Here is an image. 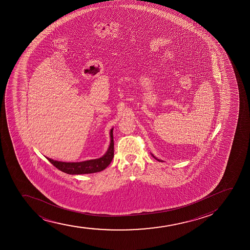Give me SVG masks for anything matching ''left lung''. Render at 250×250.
Returning <instances> with one entry per match:
<instances>
[{
    "label": "left lung",
    "mask_w": 250,
    "mask_h": 250,
    "mask_svg": "<svg viewBox=\"0 0 250 250\" xmlns=\"http://www.w3.org/2000/svg\"><path fill=\"white\" fill-rule=\"evenodd\" d=\"M156 159H157V158H156ZM158 161H159V162H161V160H158Z\"/></svg>",
    "instance_id": "1"
}]
</instances>
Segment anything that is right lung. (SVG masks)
I'll return each mask as SVG.
<instances>
[{"label": "right lung", "instance_id": "right-lung-1", "mask_svg": "<svg viewBox=\"0 0 250 250\" xmlns=\"http://www.w3.org/2000/svg\"><path fill=\"white\" fill-rule=\"evenodd\" d=\"M110 136H111V143H110L109 148L105 155L98 159H92V160L85 161L81 163H65V162L52 160L51 158H46L53 166L56 167L62 172H66L68 174H86V173L100 172L105 169L106 167L111 164L112 158L114 157V143H113L112 129L110 132Z\"/></svg>", "mask_w": 250, "mask_h": 250}]
</instances>
